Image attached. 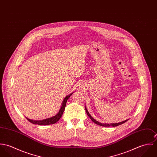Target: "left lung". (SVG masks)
Instances as JSON below:
<instances>
[{"label":"left lung","mask_w":157,"mask_h":157,"mask_svg":"<svg viewBox=\"0 0 157 157\" xmlns=\"http://www.w3.org/2000/svg\"><path fill=\"white\" fill-rule=\"evenodd\" d=\"M85 110H86V113H87V115H88V117H90V118L91 119V120L94 122V123H95V124H98V125H100V126H105V127H109V126H113V127H115V126H119V125H120V124H123L124 123H125L126 121H128V120H124V121H122V122H120V123H111V124H102V123H100V122H98V121H96L95 120H94L92 117H91V115H90V113L88 111V110H87V109H86V108L85 107Z\"/></svg>","instance_id":"obj_1"}]
</instances>
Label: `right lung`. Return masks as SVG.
Returning a JSON list of instances; mask_svg holds the SVG:
<instances>
[{"instance_id": "obj_1", "label": "right lung", "mask_w": 157, "mask_h": 157, "mask_svg": "<svg viewBox=\"0 0 157 157\" xmlns=\"http://www.w3.org/2000/svg\"><path fill=\"white\" fill-rule=\"evenodd\" d=\"M70 94L69 95L67 96L63 101V103H62V107L59 111V113L51 117V118H48V119H45V120H40V121H36V120H30L28 118H26L29 122H31V123L33 124H39V125H48V124H54L56 123V122H57L61 118V117L63 115V113L65 111V106H66V105H67V99L71 97V95H72Z\"/></svg>"}]
</instances>
